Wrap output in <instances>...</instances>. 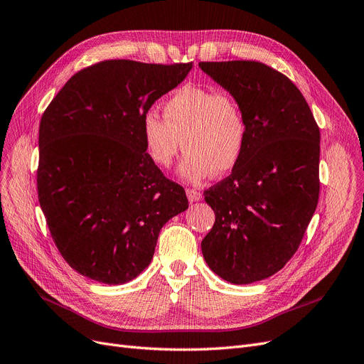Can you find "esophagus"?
Wrapping results in <instances>:
<instances>
[{"label": "esophagus", "instance_id": "esophagus-1", "mask_svg": "<svg viewBox=\"0 0 364 364\" xmlns=\"http://www.w3.org/2000/svg\"><path fill=\"white\" fill-rule=\"evenodd\" d=\"M186 195H187V199H189L191 203H198V200L203 199V193L195 191V189H186Z\"/></svg>", "mask_w": 364, "mask_h": 364}]
</instances>
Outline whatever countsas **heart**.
Here are the masks:
<instances>
[{
	"mask_svg": "<svg viewBox=\"0 0 364 364\" xmlns=\"http://www.w3.org/2000/svg\"><path fill=\"white\" fill-rule=\"evenodd\" d=\"M161 115L148 111L142 118L145 156L154 166L168 169L183 144L186 154L177 175L186 183L231 172L243 156L246 117L230 91L180 87L161 105Z\"/></svg>",
	"mask_w": 364,
	"mask_h": 364,
	"instance_id": "1",
	"label": "heart"
}]
</instances>
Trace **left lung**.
<instances>
[{
    "label": "left lung",
    "instance_id": "8db88e82",
    "mask_svg": "<svg viewBox=\"0 0 364 364\" xmlns=\"http://www.w3.org/2000/svg\"><path fill=\"white\" fill-rule=\"evenodd\" d=\"M199 67L238 99L247 124L237 166L204 192L216 222L200 249L218 276L247 285L277 273L301 243L319 196V127L300 90L267 64Z\"/></svg>",
    "mask_w": 364,
    "mask_h": 364
}]
</instances>
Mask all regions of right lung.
I'll list each match as a JSON object with an SVG mask.
<instances>
[{
  "mask_svg": "<svg viewBox=\"0 0 364 364\" xmlns=\"http://www.w3.org/2000/svg\"><path fill=\"white\" fill-rule=\"evenodd\" d=\"M187 64L106 60L73 75L38 129V203L65 262L121 285L151 262L159 232L189 207L144 151V115L183 82Z\"/></svg>",
  "mask_w": 364,
  "mask_h": 364,
  "instance_id": "1",
  "label": "right lung"
}]
</instances>
